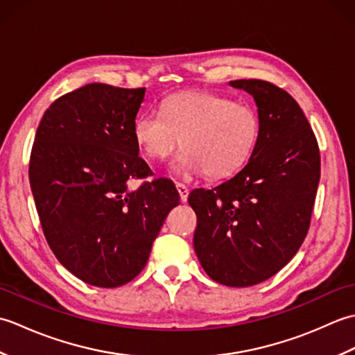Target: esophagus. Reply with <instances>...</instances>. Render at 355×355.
Instances as JSON below:
<instances>
[{"mask_svg":"<svg viewBox=\"0 0 355 355\" xmlns=\"http://www.w3.org/2000/svg\"><path fill=\"white\" fill-rule=\"evenodd\" d=\"M177 191L180 193V200H182L183 202L187 201V197H189V189H187V186L183 184V183H177Z\"/></svg>","mask_w":355,"mask_h":355,"instance_id":"1","label":"esophagus"}]
</instances>
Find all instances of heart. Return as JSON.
<instances>
[{"instance_id":"heart-1","label":"heart","mask_w":355,"mask_h":355,"mask_svg":"<svg viewBox=\"0 0 355 355\" xmlns=\"http://www.w3.org/2000/svg\"><path fill=\"white\" fill-rule=\"evenodd\" d=\"M261 137V119L252 105L207 92L166 97L163 112L149 111L134 123V139L150 160L162 162L180 145L173 169L227 178L250 160Z\"/></svg>"}]
</instances>
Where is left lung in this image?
Masks as SVG:
<instances>
[{
    "label": "left lung",
    "mask_w": 355,
    "mask_h": 355,
    "mask_svg": "<svg viewBox=\"0 0 355 355\" xmlns=\"http://www.w3.org/2000/svg\"><path fill=\"white\" fill-rule=\"evenodd\" d=\"M253 96L261 137L235 177L189 193L193 248L215 282L252 286L291 261L310 229L320 180L315 135L297 102L275 84L230 80Z\"/></svg>",
    "instance_id": "left-lung-1"
}]
</instances>
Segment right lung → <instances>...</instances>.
I'll return each instance as SVG.
<instances>
[{
  "mask_svg": "<svg viewBox=\"0 0 355 355\" xmlns=\"http://www.w3.org/2000/svg\"><path fill=\"white\" fill-rule=\"evenodd\" d=\"M146 88L88 84L44 112L28 178L45 239L80 281L125 285L146 266L166 216L180 205L168 178L139 155L134 123Z\"/></svg>",
  "mask_w": 355,
  "mask_h": 355,
  "instance_id": "obj_1",
  "label": "right lung"
}]
</instances>
